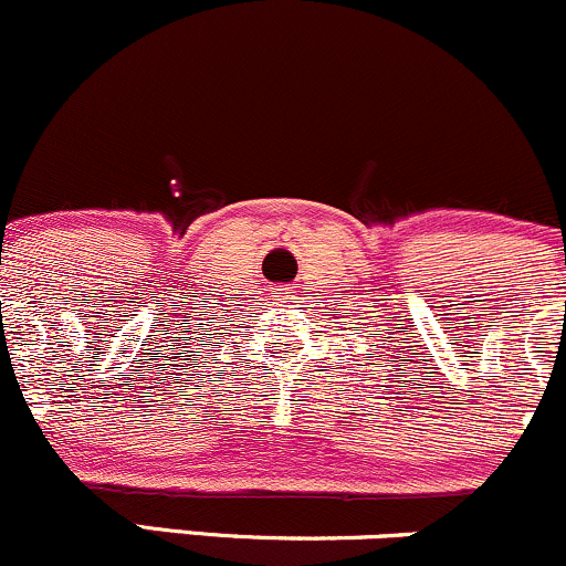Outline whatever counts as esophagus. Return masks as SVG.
<instances>
[{
	"instance_id": "obj_1",
	"label": "esophagus",
	"mask_w": 566,
	"mask_h": 566,
	"mask_svg": "<svg viewBox=\"0 0 566 566\" xmlns=\"http://www.w3.org/2000/svg\"><path fill=\"white\" fill-rule=\"evenodd\" d=\"M271 298L279 303V306H284V303H290V293H287V287H273L271 290Z\"/></svg>"
}]
</instances>
